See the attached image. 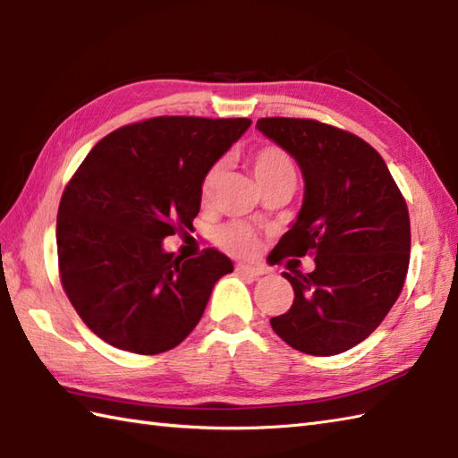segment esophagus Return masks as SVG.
Wrapping results in <instances>:
<instances>
[{"mask_svg": "<svg viewBox=\"0 0 458 458\" xmlns=\"http://www.w3.org/2000/svg\"><path fill=\"white\" fill-rule=\"evenodd\" d=\"M237 272L245 274V276H250V278H259L262 274H267V268L250 267V264H237Z\"/></svg>", "mask_w": 458, "mask_h": 458, "instance_id": "34e87169", "label": "esophagus"}]
</instances>
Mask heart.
Listing matches in <instances>:
<instances>
[{
	"instance_id": "b5f03b06",
	"label": "heart",
	"mask_w": 458,
	"mask_h": 458,
	"mask_svg": "<svg viewBox=\"0 0 458 458\" xmlns=\"http://www.w3.org/2000/svg\"><path fill=\"white\" fill-rule=\"evenodd\" d=\"M249 165L252 174H255L260 188L270 184L272 180H278L284 176H293V162L288 157L286 150H282L276 145H260L255 150H250ZM221 162L211 165L206 174L199 182V201L201 206H208L216 191L219 178H221ZM217 242L231 255L237 257H249L259 247V239L250 227L242 225V223H229V225L221 227L217 231Z\"/></svg>"
}]
</instances>
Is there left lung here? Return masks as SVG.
<instances>
[{
    "mask_svg": "<svg viewBox=\"0 0 458 458\" xmlns=\"http://www.w3.org/2000/svg\"><path fill=\"white\" fill-rule=\"evenodd\" d=\"M260 133L296 158L306 180L300 216L272 255L315 257V270L284 272L292 308L270 325L315 357L349 351L378 327L410 267V213L384 158L367 140L315 119L262 117Z\"/></svg>",
    "mask_w": 458,
    "mask_h": 458,
    "instance_id": "obj_1",
    "label": "left lung"
}]
</instances>
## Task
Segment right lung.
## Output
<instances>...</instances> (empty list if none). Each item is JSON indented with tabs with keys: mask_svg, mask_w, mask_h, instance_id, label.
Returning a JSON list of instances; mask_svg holds the SVG:
<instances>
[{
	"mask_svg": "<svg viewBox=\"0 0 458 458\" xmlns=\"http://www.w3.org/2000/svg\"><path fill=\"white\" fill-rule=\"evenodd\" d=\"M250 119L162 115L125 125L88 152L56 217L60 282L76 313L121 351L174 349L233 272L217 249L180 259L162 239L191 229L199 182Z\"/></svg>",
	"mask_w": 458,
	"mask_h": 458,
	"instance_id": "1",
	"label": "right lung"
}]
</instances>
